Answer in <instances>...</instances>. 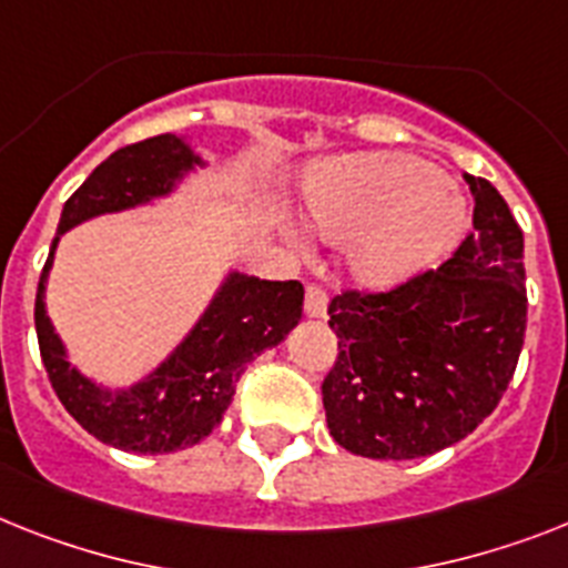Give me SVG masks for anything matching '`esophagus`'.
Wrapping results in <instances>:
<instances>
[{
  "instance_id": "obj_1",
  "label": "esophagus",
  "mask_w": 568,
  "mask_h": 568,
  "mask_svg": "<svg viewBox=\"0 0 568 568\" xmlns=\"http://www.w3.org/2000/svg\"><path fill=\"white\" fill-rule=\"evenodd\" d=\"M327 311V293L325 287H318V284H311L307 293H304V313L313 318H322Z\"/></svg>"
}]
</instances>
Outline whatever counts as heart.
I'll return each mask as SVG.
<instances>
[{
    "label": "heart",
    "instance_id": "b5f03b06",
    "mask_svg": "<svg viewBox=\"0 0 568 568\" xmlns=\"http://www.w3.org/2000/svg\"><path fill=\"white\" fill-rule=\"evenodd\" d=\"M304 220L322 241H351L348 273L392 287L438 264L462 237L464 200L412 156H342L304 182Z\"/></svg>",
    "mask_w": 568,
    "mask_h": 568
}]
</instances>
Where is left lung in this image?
Masks as SVG:
<instances>
[{
    "instance_id": "obj_1",
    "label": "left lung",
    "mask_w": 568,
    "mask_h": 568,
    "mask_svg": "<svg viewBox=\"0 0 568 568\" xmlns=\"http://www.w3.org/2000/svg\"><path fill=\"white\" fill-rule=\"evenodd\" d=\"M473 232L438 270L386 293L345 290L327 307L339 357L322 383L327 429L365 458H420L496 409L526 339L523 229L503 194L464 176Z\"/></svg>"
}]
</instances>
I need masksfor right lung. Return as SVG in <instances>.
I'll use <instances>...</instances> for the list:
<instances>
[{"label": "right lung", "instance_id": "obj_1", "mask_svg": "<svg viewBox=\"0 0 568 568\" xmlns=\"http://www.w3.org/2000/svg\"><path fill=\"white\" fill-rule=\"evenodd\" d=\"M196 165L203 168L205 162L173 133L115 150L65 200L58 237L51 241L49 261L37 284V342L51 388L89 435L139 456L173 453L203 442L223 420L246 365L275 348L302 318L304 287L298 281H261L229 273L191 334L156 372L130 388L112 392L98 386L69 363L45 313V281L60 234L98 214L168 196Z\"/></svg>", "mask_w": 568, "mask_h": 568}]
</instances>
